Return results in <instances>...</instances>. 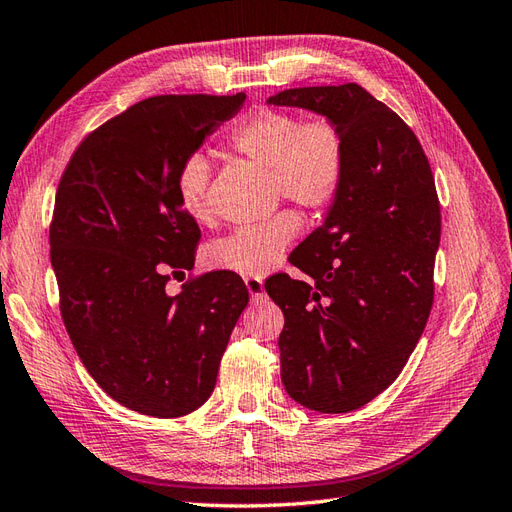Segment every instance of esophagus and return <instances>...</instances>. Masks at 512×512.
Returning <instances> with one entry per match:
<instances>
[{
  "mask_svg": "<svg viewBox=\"0 0 512 512\" xmlns=\"http://www.w3.org/2000/svg\"><path fill=\"white\" fill-rule=\"evenodd\" d=\"M244 285H246L248 294H251L253 298H264L266 290H264V281H261V279H253V277H248V279H244Z\"/></svg>",
  "mask_w": 512,
  "mask_h": 512,
  "instance_id": "esophagus-1",
  "label": "esophagus"
}]
</instances>
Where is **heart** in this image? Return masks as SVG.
I'll list each match as a JSON object with an SVG mask.
<instances>
[{
    "mask_svg": "<svg viewBox=\"0 0 512 512\" xmlns=\"http://www.w3.org/2000/svg\"><path fill=\"white\" fill-rule=\"evenodd\" d=\"M233 151L272 170L274 190L307 209H322L337 196L346 173V142L339 127L316 116L303 121L298 114L259 110L229 134ZM209 162L201 153L190 155L177 173V194L186 212L205 220ZM300 231L294 212H281L257 225L235 229L207 251L209 266L244 277H261Z\"/></svg>",
    "mask_w": 512,
    "mask_h": 512,
    "instance_id": "heart-1",
    "label": "heart"
}]
</instances>
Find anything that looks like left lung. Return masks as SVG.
I'll return each mask as SVG.
<instances>
[{"mask_svg": "<svg viewBox=\"0 0 512 512\" xmlns=\"http://www.w3.org/2000/svg\"><path fill=\"white\" fill-rule=\"evenodd\" d=\"M268 103L320 114L346 142L342 188L290 255L309 279L274 274L266 292L285 316V391L311 411L348 413L396 381L424 333L441 240L435 177L411 127L359 84Z\"/></svg>", "mask_w": 512, "mask_h": 512, "instance_id": "left-lung-1", "label": "left lung"}]
</instances>
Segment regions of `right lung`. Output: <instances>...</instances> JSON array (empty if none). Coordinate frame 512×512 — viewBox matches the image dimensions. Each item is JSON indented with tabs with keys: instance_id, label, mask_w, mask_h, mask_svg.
<instances>
[{
	"instance_id": "right-lung-1",
	"label": "right lung",
	"mask_w": 512,
	"mask_h": 512,
	"mask_svg": "<svg viewBox=\"0 0 512 512\" xmlns=\"http://www.w3.org/2000/svg\"><path fill=\"white\" fill-rule=\"evenodd\" d=\"M244 99H144L95 129L60 179L49 246L62 320L88 374L136 413L199 409L248 305L229 270L166 292L168 272L192 270L201 238L179 201V168Z\"/></svg>"
}]
</instances>
